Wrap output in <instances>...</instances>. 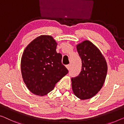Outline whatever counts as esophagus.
Instances as JSON below:
<instances>
[{
  "label": "esophagus",
  "mask_w": 124,
  "mask_h": 124,
  "mask_svg": "<svg viewBox=\"0 0 124 124\" xmlns=\"http://www.w3.org/2000/svg\"><path fill=\"white\" fill-rule=\"evenodd\" d=\"M66 68H67V70L69 71V70H70V69H71V64H68V65H67L66 66Z\"/></svg>",
  "instance_id": "esophagus-1"
}]
</instances>
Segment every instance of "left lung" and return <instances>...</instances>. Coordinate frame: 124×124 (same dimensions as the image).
<instances>
[{"mask_svg": "<svg viewBox=\"0 0 124 124\" xmlns=\"http://www.w3.org/2000/svg\"><path fill=\"white\" fill-rule=\"evenodd\" d=\"M82 60V71L72 78V88L78 99L87 100L95 96L102 87L108 72V65L99 49L88 40L76 45Z\"/></svg>", "mask_w": 124, "mask_h": 124, "instance_id": "1", "label": "left lung"}]
</instances>
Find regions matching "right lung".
Returning <instances> with one entry per match:
<instances>
[{
    "instance_id": "right-lung-1",
    "label": "right lung",
    "mask_w": 124,
    "mask_h": 124,
    "mask_svg": "<svg viewBox=\"0 0 124 124\" xmlns=\"http://www.w3.org/2000/svg\"><path fill=\"white\" fill-rule=\"evenodd\" d=\"M57 43L53 37L41 35L28 45L22 54L21 73L29 91L43 96L68 73L62 64V54L57 53Z\"/></svg>"
}]
</instances>
